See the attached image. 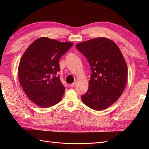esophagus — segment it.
Instances as JSON below:
<instances>
[{
  "label": "esophagus",
  "instance_id": "34e87169",
  "mask_svg": "<svg viewBox=\"0 0 149 149\" xmlns=\"http://www.w3.org/2000/svg\"><path fill=\"white\" fill-rule=\"evenodd\" d=\"M70 87L71 88H74L75 86H76V83H72V84H70Z\"/></svg>",
  "mask_w": 149,
  "mask_h": 149
}]
</instances>
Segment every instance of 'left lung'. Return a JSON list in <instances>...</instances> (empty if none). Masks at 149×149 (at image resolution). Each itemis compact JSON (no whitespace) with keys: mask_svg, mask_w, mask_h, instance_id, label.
Returning <instances> with one entry per match:
<instances>
[{"mask_svg":"<svg viewBox=\"0 0 149 149\" xmlns=\"http://www.w3.org/2000/svg\"><path fill=\"white\" fill-rule=\"evenodd\" d=\"M76 48L91 68L88 89L81 96L85 105L96 111L110 107L123 94L127 79V66L119 48L112 40L96 38L79 43Z\"/></svg>","mask_w":149,"mask_h":149,"instance_id":"obj_1","label":"left lung"}]
</instances>
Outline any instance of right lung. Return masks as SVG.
Returning a JSON list of instances; mask_svg holds the SVG:
<instances>
[{
  "mask_svg": "<svg viewBox=\"0 0 149 149\" xmlns=\"http://www.w3.org/2000/svg\"><path fill=\"white\" fill-rule=\"evenodd\" d=\"M73 43L47 37L37 39L26 49L19 65V79L25 93L37 106L47 108L59 102L65 88L60 76V58Z\"/></svg>",
  "mask_w": 149,
  "mask_h": 149,
  "instance_id": "right-lung-1",
  "label": "right lung"
}]
</instances>
